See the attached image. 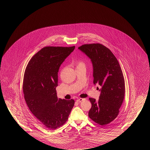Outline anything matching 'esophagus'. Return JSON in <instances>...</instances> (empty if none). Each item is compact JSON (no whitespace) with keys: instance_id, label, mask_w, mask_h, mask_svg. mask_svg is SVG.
Wrapping results in <instances>:
<instances>
[{"instance_id":"1","label":"esophagus","mask_w":150,"mask_h":150,"mask_svg":"<svg viewBox=\"0 0 150 150\" xmlns=\"http://www.w3.org/2000/svg\"><path fill=\"white\" fill-rule=\"evenodd\" d=\"M85 99L84 98H79V99H78V100H76V101L77 102H81V101H83V100H84Z\"/></svg>"}]
</instances>
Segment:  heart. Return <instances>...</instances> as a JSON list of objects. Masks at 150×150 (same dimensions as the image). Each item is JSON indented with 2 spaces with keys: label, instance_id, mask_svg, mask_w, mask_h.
Returning a JSON list of instances; mask_svg holds the SVG:
<instances>
[{
  "label": "heart",
  "instance_id": "obj_1",
  "mask_svg": "<svg viewBox=\"0 0 150 150\" xmlns=\"http://www.w3.org/2000/svg\"><path fill=\"white\" fill-rule=\"evenodd\" d=\"M76 64L77 66H79L84 65V64L82 61H77L76 62Z\"/></svg>",
  "mask_w": 150,
  "mask_h": 150
}]
</instances>
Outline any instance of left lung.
<instances>
[{"label": "left lung", "instance_id": "left-lung-1", "mask_svg": "<svg viewBox=\"0 0 150 150\" xmlns=\"http://www.w3.org/2000/svg\"><path fill=\"white\" fill-rule=\"evenodd\" d=\"M78 48L91 58L93 84L101 86L98 102L89 98L92 103L89 117L99 125H106L117 116L124 98L125 80L120 66L112 52L101 44H86Z\"/></svg>", "mask_w": 150, "mask_h": 150}]
</instances>
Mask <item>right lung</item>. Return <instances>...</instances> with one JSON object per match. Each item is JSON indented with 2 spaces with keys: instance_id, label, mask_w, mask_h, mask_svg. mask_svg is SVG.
<instances>
[{
  "instance_id": "right-lung-1",
  "label": "right lung",
  "mask_w": 150,
  "mask_h": 150,
  "mask_svg": "<svg viewBox=\"0 0 150 150\" xmlns=\"http://www.w3.org/2000/svg\"><path fill=\"white\" fill-rule=\"evenodd\" d=\"M75 49V46L45 47L31 58L23 76L24 98L31 113L50 130L67 121L74 100L58 99L59 68Z\"/></svg>"
}]
</instances>
